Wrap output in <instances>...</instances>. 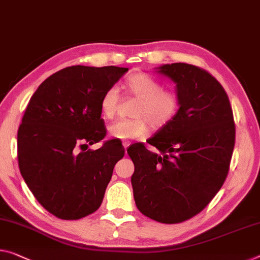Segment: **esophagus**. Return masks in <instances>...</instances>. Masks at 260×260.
<instances>
[{
    "mask_svg": "<svg viewBox=\"0 0 260 260\" xmlns=\"http://www.w3.org/2000/svg\"><path fill=\"white\" fill-rule=\"evenodd\" d=\"M123 146H124V149H125V153H126V149H127V147H129L130 146V142H123Z\"/></svg>",
    "mask_w": 260,
    "mask_h": 260,
    "instance_id": "1",
    "label": "esophagus"
}]
</instances>
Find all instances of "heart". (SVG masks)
<instances>
[{
	"instance_id": "1",
	"label": "heart",
	"mask_w": 260,
	"mask_h": 260,
	"mask_svg": "<svg viewBox=\"0 0 260 260\" xmlns=\"http://www.w3.org/2000/svg\"><path fill=\"white\" fill-rule=\"evenodd\" d=\"M130 94L138 99L133 110L135 118L117 119L108 126L111 138L126 141L143 137L149 133V120L154 127H161L171 122L179 109V98L172 90L164 87L157 79L149 74L138 73L130 77L125 82ZM119 101V90L111 86L103 93L100 109L106 118H111L116 113Z\"/></svg>"
}]
</instances>
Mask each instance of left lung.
Segmentation results:
<instances>
[{
  "instance_id": "left-lung-1",
  "label": "left lung",
  "mask_w": 260,
  "mask_h": 260,
  "mask_svg": "<svg viewBox=\"0 0 260 260\" xmlns=\"http://www.w3.org/2000/svg\"><path fill=\"white\" fill-rule=\"evenodd\" d=\"M175 83L179 109L171 122L127 149L137 208L160 223H180L208 206L224 183L235 146L233 109L225 90L208 72L189 63L157 69Z\"/></svg>"
}]
</instances>
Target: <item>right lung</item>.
<instances>
[{
  "mask_svg": "<svg viewBox=\"0 0 260 260\" xmlns=\"http://www.w3.org/2000/svg\"><path fill=\"white\" fill-rule=\"evenodd\" d=\"M125 67L71 66L52 74L31 96L17 133L18 166L34 197L61 219H79L99 209L124 155L117 139L106 137L100 101Z\"/></svg>",
  "mask_w": 260,
  "mask_h": 260,
  "instance_id": "1",
  "label": "right lung"
}]
</instances>
